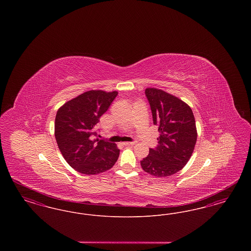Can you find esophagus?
I'll return each instance as SVG.
<instances>
[{"label":"esophagus","instance_id":"1","mask_svg":"<svg viewBox=\"0 0 251 251\" xmlns=\"http://www.w3.org/2000/svg\"><path fill=\"white\" fill-rule=\"evenodd\" d=\"M134 143H135V142H123L122 145H123V146H131V145H133Z\"/></svg>","mask_w":251,"mask_h":251}]
</instances>
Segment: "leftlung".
Here are the masks:
<instances>
[{
    "instance_id": "1",
    "label": "left lung",
    "mask_w": 251,
    "mask_h": 251,
    "mask_svg": "<svg viewBox=\"0 0 251 251\" xmlns=\"http://www.w3.org/2000/svg\"><path fill=\"white\" fill-rule=\"evenodd\" d=\"M145 94L160 136L140 164L152 176H170L182 169L194 151L198 136L194 114L184 101L161 89L147 88Z\"/></svg>"
}]
</instances>
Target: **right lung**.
<instances>
[{
	"label": "right lung",
	"mask_w": 251,
	"mask_h": 251,
	"mask_svg": "<svg viewBox=\"0 0 251 251\" xmlns=\"http://www.w3.org/2000/svg\"><path fill=\"white\" fill-rule=\"evenodd\" d=\"M117 91L90 90L58 109L54 135L67 163L84 175H96L112 168L120 156L117 145L95 139L100 118L106 112Z\"/></svg>",
	"instance_id": "right-lung-1"
}]
</instances>
